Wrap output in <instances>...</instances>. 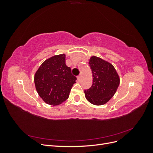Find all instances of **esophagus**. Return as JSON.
I'll use <instances>...</instances> for the list:
<instances>
[{"label":"esophagus","instance_id":"esophagus-1","mask_svg":"<svg viewBox=\"0 0 153 153\" xmlns=\"http://www.w3.org/2000/svg\"><path fill=\"white\" fill-rule=\"evenodd\" d=\"M80 77H81V75H80L77 76V80H78V81H79V80H80Z\"/></svg>","mask_w":153,"mask_h":153}]
</instances>
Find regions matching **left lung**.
<instances>
[{
  "label": "left lung",
  "mask_w": 153,
  "mask_h": 153,
  "mask_svg": "<svg viewBox=\"0 0 153 153\" xmlns=\"http://www.w3.org/2000/svg\"><path fill=\"white\" fill-rule=\"evenodd\" d=\"M89 65L93 81L92 86L84 91L85 98L93 105H104L116 92L120 82L119 75L112 64L96 56L91 57Z\"/></svg>",
  "instance_id": "8db88e82"
}]
</instances>
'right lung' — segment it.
Wrapping results in <instances>:
<instances>
[{
  "label": "right lung",
  "instance_id": "add662e5",
  "mask_svg": "<svg viewBox=\"0 0 153 153\" xmlns=\"http://www.w3.org/2000/svg\"><path fill=\"white\" fill-rule=\"evenodd\" d=\"M66 55L50 57L41 64L34 75L37 92L45 103L58 105L69 97L76 78L66 65Z\"/></svg>",
  "mask_w": 153,
  "mask_h": 153
}]
</instances>
